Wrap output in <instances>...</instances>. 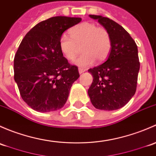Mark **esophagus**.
<instances>
[{"instance_id":"34e87169","label":"esophagus","mask_w":156,"mask_h":156,"mask_svg":"<svg viewBox=\"0 0 156 156\" xmlns=\"http://www.w3.org/2000/svg\"><path fill=\"white\" fill-rule=\"evenodd\" d=\"M85 71H86V70H85V69L82 68V67H80V68H79V73H80V74H81V73H84Z\"/></svg>"}]
</instances>
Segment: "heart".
Segmentation results:
<instances>
[{
    "label": "heart",
    "instance_id": "b5f03b06",
    "mask_svg": "<svg viewBox=\"0 0 156 156\" xmlns=\"http://www.w3.org/2000/svg\"><path fill=\"white\" fill-rule=\"evenodd\" d=\"M70 35L63 34L59 39L61 52L68 60H73L80 51L83 53L74 61L80 67L92 65L94 60L102 62L108 57L112 47L109 31L92 22H82L70 30Z\"/></svg>",
    "mask_w": 156,
    "mask_h": 156
}]
</instances>
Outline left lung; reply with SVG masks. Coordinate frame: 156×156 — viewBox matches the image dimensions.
<instances>
[{"label":"left lung","instance_id":"8db88e82","mask_svg":"<svg viewBox=\"0 0 156 156\" xmlns=\"http://www.w3.org/2000/svg\"><path fill=\"white\" fill-rule=\"evenodd\" d=\"M89 16L108 30L112 47L104 63L88 70L93 76L88 94L95 108L118 110L131 100L137 89L140 70L137 44L123 27L112 19L101 16Z\"/></svg>","mask_w":156,"mask_h":156}]
</instances>
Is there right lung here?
Wrapping results in <instances>:
<instances>
[{
    "label": "right lung",
    "instance_id": "1",
    "mask_svg": "<svg viewBox=\"0 0 156 156\" xmlns=\"http://www.w3.org/2000/svg\"><path fill=\"white\" fill-rule=\"evenodd\" d=\"M81 20L52 17L35 25L22 39L14 58V80L22 98L33 110L55 111L66 103L80 73L63 56L59 39Z\"/></svg>",
    "mask_w": 156,
    "mask_h": 156
}]
</instances>
